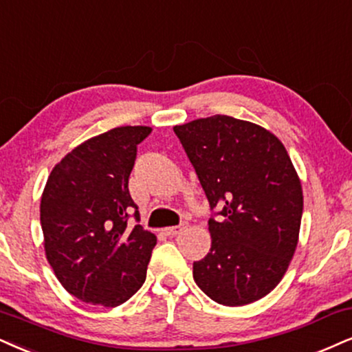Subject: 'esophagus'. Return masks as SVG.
<instances>
[{
    "instance_id": "esophagus-1",
    "label": "esophagus",
    "mask_w": 352,
    "mask_h": 352,
    "mask_svg": "<svg viewBox=\"0 0 352 352\" xmlns=\"http://www.w3.org/2000/svg\"><path fill=\"white\" fill-rule=\"evenodd\" d=\"M188 227H189V223L183 222V223L176 225V227L166 228V230H164V233H166V235H169V236H176V235H179V233H183L184 230H188Z\"/></svg>"
}]
</instances>
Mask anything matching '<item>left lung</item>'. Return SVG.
Masks as SVG:
<instances>
[{"instance_id": "obj_1", "label": "left lung", "mask_w": 352, "mask_h": 352, "mask_svg": "<svg viewBox=\"0 0 352 352\" xmlns=\"http://www.w3.org/2000/svg\"><path fill=\"white\" fill-rule=\"evenodd\" d=\"M210 209V253L192 266L212 300L240 307L267 296L296 253L303 194L274 133L248 120L212 116L176 125Z\"/></svg>"}]
</instances>
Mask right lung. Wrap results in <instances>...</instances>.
Masks as SVG:
<instances>
[{
  "mask_svg": "<svg viewBox=\"0 0 352 352\" xmlns=\"http://www.w3.org/2000/svg\"><path fill=\"white\" fill-rule=\"evenodd\" d=\"M145 125L116 127L73 148L52 169L41 199L47 261L73 297L117 307L146 277L156 236L138 222L129 176L137 145L150 135Z\"/></svg>",
  "mask_w": 352,
  "mask_h": 352,
  "instance_id": "obj_1",
  "label": "right lung"
}]
</instances>
